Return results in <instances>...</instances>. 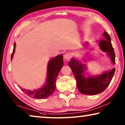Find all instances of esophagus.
I'll return each instance as SVG.
<instances>
[{
	"label": "esophagus",
	"mask_w": 125,
	"mask_h": 125,
	"mask_svg": "<svg viewBox=\"0 0 125 125\" xmlns=\"http://www.w3.org/2000/svg\"><path fill=\"white\" fill-rule=\"evenodd\" d=\"M71 57H72V54L71 53L67 52L64 55V58L65 59V60H70Z\"/></svg>",
	"instance_id": "obj_1"
}]
</instances>
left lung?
<instances>
[{"label": "left lung", "instance_id": "8db88e82", "mask_svg": "<svg viewBox=\"0 0 125 125\" xmlns=\"http://www.w3.org/2000/svg\"><path fill=\"white\" fill-rule=\"evenodd\" d=\"M106 40H101L99 42L101 50L109 54L112 62L115 63V54L111 42V37L106 32L104 33ZM69 65L74 75L77 80V88L79 92L83 94L96 95L104 91L110 83L115 71V68L112 69L107 72L96 76V77H89L86 79L83 74L84 67L74 59H72Z\"/></svg>", "mask_w": 125, "mask_h": 125}]
</instances>
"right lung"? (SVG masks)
Wrapping results in <instances>:
<instances>
[{"label":"right lung","mask_w":125,"mask_h":125,"mask_svg":"<svg viewBox=\"0 0 125 125\" xmlns=\"http://www.w3.org/2000/svg\"><path fill=\"white\" fill-rule=\"evenodd\" d=\"M15 42L14 44V48L11 56L12 60L15 52ZM63 65V56L62 54L56 57L48 63L47 68V77L46 84L39 89L34 90H26L22 89V91L30 97L34 99H45L51 96L56 89V82L58 74ZM21 88V87H20Z\"/></svg>","instance_id":"obj_1"}]
</instances>
